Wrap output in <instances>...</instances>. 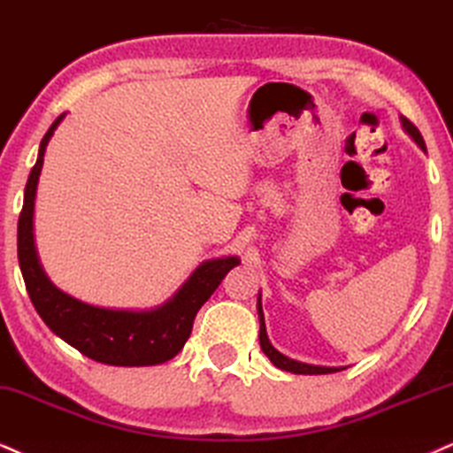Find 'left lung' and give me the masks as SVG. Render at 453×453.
<instances>
[{
  "instance_id": "obj_1",
  "label": "left lung",
  "mask_w": 453,
  "mask_h": 453,
  "mask_svg": "<svg viewBox=\"0 0 453 453\" xmlns=\"http://www.w3.org/2000/svg\"><path fill=\"white\" fill-rule=\"evenodd\" d=\"M401 124H403V127H405V132L410 134L411 138H414V141L420 144V147L426 150V147H424V138H422V134H420V130H418V127L411 124L410 119H405V117H401ZM258 317H260V346H262V350H265V355L269 357V359L273 361V365H277L279 370H286V372H292V373H309V376H312V373H332V372H340L338 367H321V365H309V363H300V361H294V359H289V357H286V355H281L279 353V350L275 349V346H273L271 342H269V336H266V326H265V315H262V303H260V298H258Z\"/></svg>"
}]
</instances>
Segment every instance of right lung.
<instances>
[{
  "label": "right lung",
  "mask_w": 453,
  "mask_h": 453,
  "mask_svg": "<svg viewBox=\"0 0 453 453\" xmlns=\"http://www.w3.org/2000/svg\"><path fill=\"white\" fill-rule=\"evenodd\" d=\"M65 113L56 117L39 144V155L25 187V203L19 218V265L27 292L43 323L66 344L98 363L121 367L157 365L170 361L191 336L193 321L205 300L216 292L220 281L239 258L208 260L199 265L188 281L172 300L155 311H111L71 298L46 277L33 243V205L37 180L42 174L43 153L56 126Z\"/></svg>",
  "instance_id": "obj_1"
}]
</instances>
